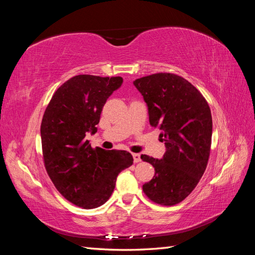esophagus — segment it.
<instances>
[{
	"label": "esophagus",
	"instance_id": "1",
	"mask_svg": "<svg viewBox=\"0 0 255 255\" xmlns=\"http://www.w3.org/2000/svg\"><path fill=\"white\" fill-rule=\"evenodd\" d=\"M132 158H133L134 163H138V162L141 161V158H140V154H138V153H133L132 154Z\"/></svg>",
	"mask_w": 255,
	"mask_h": 255
}]
</instances>
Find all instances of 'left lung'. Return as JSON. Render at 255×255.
<instances>
[{"label":"left lung","mask_w":255,"mask_h":255,"mask_svg":"<svg viewBox=\"0 0 255 255\" xmlns=\"http://www.w3.org/2000/svg\"><path fill=\"white\" fill-rule=\"evenodd\" d=\"M148 105L149 122L161 130L166 151L161 160L142 154L154 176L142 189L155 204L173 206L196 187L208 163L213 119L207 101L187 80L155 73L133 82Z\"/></svg>","instance_id":"obj_1"}]
</instances>
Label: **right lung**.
Segmentation results:
<instances>
[{
    "instance_id": "1",
    "label": "right lung",
    "mask_w": 255,
    "mask_h": 255,
    "mask_svg": "<svg viewBox=\"0 0 255 255\" xmlns=\"http://www.w3.org/2000/svg\"><path fill=\"white\" fill-rule=\"evenodd\" d=\"M123 78L80 74L59 88L41 121L40 136L46 171L58 192L70 203L92 209L105 204L117 175L130 166L124 150L91 147L85 133L97 131L103 106Z\"/></svg>"
}]
</instances>
